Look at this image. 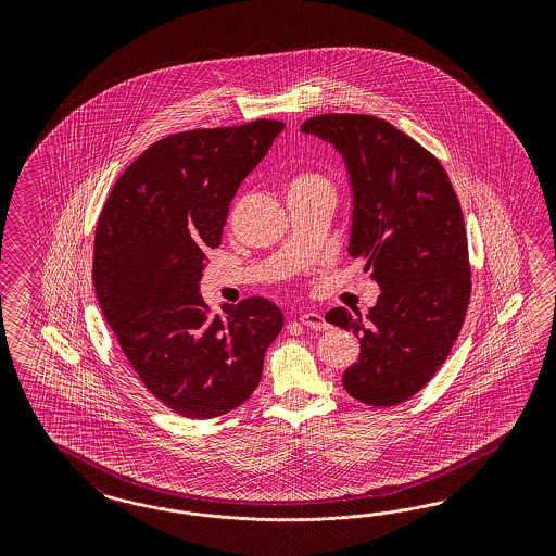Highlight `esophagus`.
I'll use <instances>...</instances> for the list:
<instances>
[{
    "label": "esophagus",
    "instance_id": "esophagus-1",
    "mask_svg": "<svg viewBox=\"0 0 556 556\" xmlns=\"http://www.w3.org/2000/svg\"><path fill=\"white\" fill-rule=\"evenodd\" d=\"M300 321L312 330H328V321L324 320V316L318 312H305L300 316Z\"/></svg>",
    "mask_w": 556,
    "mask_h": 556
}]
</instances>
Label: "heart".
Returning a JSON list of instances; mask_svg holds the SVG:
<instances>
[{
  "label": "heart",
  "mask_w": 556,
  "mask_h": 556,
  "mask_svg": "<svg viewBox=\"0 0 556 556\" xmlns=\"http://www.w3.org/2000/svg\"><path fill=\"white\" fill-rule=\"evenodd\" d=\"M320 184H326V179L320 177L318 173L300 170V173H295V175H291V177L287 179V193H298V191H303V189H309V187L314 186H320Z\"/></svg>",
  "instance_id": "heart-1"
}]
</instances>
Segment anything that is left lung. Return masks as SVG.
<instances>
[{"instance_id": "obj_1", "label": "left lung", "mask_w": 556, "mask_h": 556, "mask_svg": "<svg viewBox=\"0 0 556 556\" xmlns=\"http://www.w3.org/2000/svg\"><path fill=\"white\" fill-rule=\"evenodd\" d=\"M302 132L342 154L353 189L349 254L365 261L381 289L367 316L346 307L326 314L361 342L342 386L363 404H402L446 361L471 300L455 189L437 156L386 119L321 114Z\"/></svg>"}]
</instances>
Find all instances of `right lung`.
Listing matches in <instances>:
<instances>
[{"mask_svg":"<svg viewBox=\"0 0 556 556\" xmlns=\"http://www.w3.org/2000/svg\"><path fill=\"white\" fill-rule=\"evenodd\" d=\"M283 126L254 119L156 140L119 175L98 219L101 312L144 388L191 420L244 404L283 328L265 298L224 303L218 316L200 293L205 251L219 247L238 187Z\"/></svg>","mask_w":556,"mask_h":556,"instance_id":"right-lung-1","label":"right lung"}]
</instances>
